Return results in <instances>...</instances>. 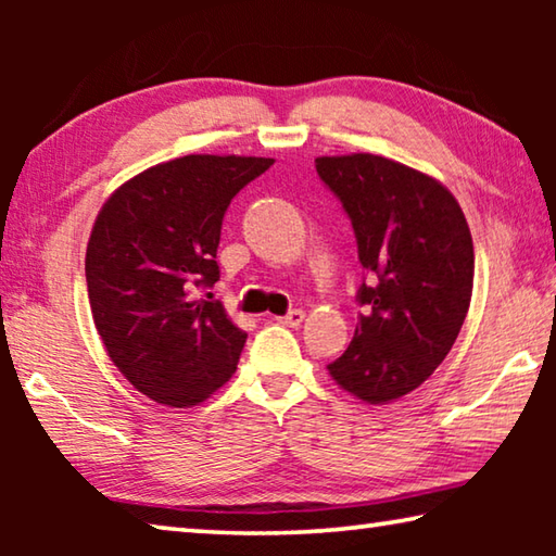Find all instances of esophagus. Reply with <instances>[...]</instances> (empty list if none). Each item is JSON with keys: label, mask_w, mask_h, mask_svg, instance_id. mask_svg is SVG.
<instances>
[{"label": "esophagus", "mask_w": 556, "mask_h": 556, "mask_svg": "<svg viewBox=\"0 0 556 556\" xmlns=\"http://www.w3.org/2000/svg\"><path fill=\"white\" fill-rule=\"evenodd\" d=\"M277 321H279L281 326L296 328V326L304 324V312H301V308H294V312H289L287 316H277Z\"/></svg>", "instance_id": "obj_1"}]
</instances>
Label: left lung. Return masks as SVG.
Returning <instances> with one entry per match:
<instances>
[{
	"instance_id": "left-lung-1",
	"label": "left lung",
	"mask_w": 556,
	"mask_h": 556,
	"mask_svg": "<svg viewBox=\"0 0 556 556\" xmlns=\"http://www.w3.org/2000/svg\"><path fill=\"white\" fill-rule=\"evenodd\" d=\"M316 172L351 215L368 285L345 353L328 365L341 390L390 404L429 380L473 294V238L448 188L378 154L318 156Z\"/></svg>"
}]
</instances>
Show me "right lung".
<instances>
[{"label": "right lung", "instance_id": "1", "mask_svg": "<svg viewBox=\"0 0 556 556\" xmlns=\"http://www.w3.org/2000/svg\"><path fill=\"white\" fill-rule=\"evenodd\" d=\"M275 159L188 154L110 193L92 225L86 279L92 321L115 368L174 409L205 402L238 368L248 333L199 289L215 262L232 195Z\"/></svg>", "mask_w": 556, "mask_h": 556}]
</instances>
